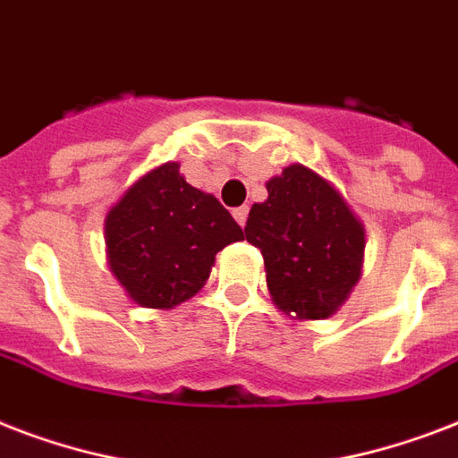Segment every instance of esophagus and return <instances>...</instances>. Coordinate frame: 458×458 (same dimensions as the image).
I'll use <instances>...</instances> for the list:
<instances>
[{"mask_svg": "<svg viewBox=\"0 0 458 458\" xmlns=\"http://www.w3.org/2000/svg\"><path fill=\"white\" fill-rule=\"evenodd\" d=\"M233 216H235V221L244 228V223H247V216H250V207H247V204H244V207H237L235 211H233Z\"/></svg>", "mask_w": 458, "mask_h": 458, "instance_id": "esophagus-1", "label": "esophagus"}]
</instances>
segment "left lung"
Wrapping results in <instances>:
<instances>
[{
	"mask_svg": "<svg viewBox=\"0 0 458 458\" xmlns=\"http://www.w3.org/2000/svg\"><path fill=\"white\" fill-rule=\"evenodd\" d=\"M244 225L261 250L273 304L300 320L337 313L361 278L366 228L340 190L304 164L266 182Z\"/></svg>",
	"mask_w": 458,
	"mask_h": 458,
	"instance_id": "1",
	"label": "left lung"
}]
</instances>
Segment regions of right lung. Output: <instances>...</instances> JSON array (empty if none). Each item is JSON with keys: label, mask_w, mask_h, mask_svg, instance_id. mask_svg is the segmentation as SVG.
<instances>
[{"label": "right lung", "mask_w": 458, "mask_h": 458, "mask_svg": "<svg viewBox=\"0 0 458 458\" xmlns=\"http://www.w3.org/2000/svg\"><path fill=\"white\" fill-rule=\"evenodd\" d=\"M109 268L135 304L173 309L199 293L216 254L244 240L214 194L168 161L138 178L104 218Z\"/></svg>", "instance_id": "add662e5"}]
</instances>
